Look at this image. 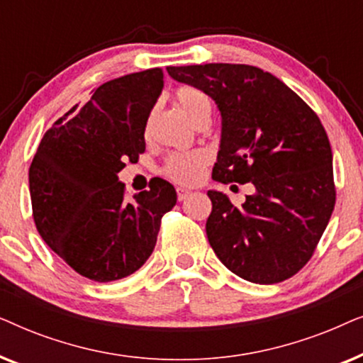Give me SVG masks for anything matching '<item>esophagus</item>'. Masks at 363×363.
<instances>
[{
	"mask_svg": "<svg viewBox=\"0 0 363 363\" xmlns=\"http://www.w3.org/2000/svg\"><path fill=\"white\" fill-rule=\"evenodd\" d=\"M177 195H178V200L183 201L191 195V190H188V188H185V186H178L177 188Z\"/></svg>",
	"mask_w": 363,
	"mask_h": 363,
	"instance_id": "1",
	"label": "esophagus"
}]
</instances>
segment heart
<instances>
[{
	"label": "heart",
	"mask_w": 363,
	"mask_h": 363,
	"mask_svg": "<svg viewBox=\"0 0 363 363\" xmlns=\"http://www.w3.org/2000/svg\"><path fill=\"white\" fill-rule=\"evenodd\" d=\"M175 102L183 116L195 127L200 122L211 118V101L198 89H180L175 94ZM208 163H210V153L205 150L175 152L168 157L163 172L173 182L191 185V183H196L203 177Z\"/></svg>",
	"instance_id": "b5f03b06"
}]
</instances>
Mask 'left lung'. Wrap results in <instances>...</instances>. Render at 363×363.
I'll return each instance as SVG.
<instances>
[{
	"mask_svg": "<svg viewBox=\"0 0 363 363\" xmlns=\"http://www.w3.org/2000/svg\"><path fill=\"white\" fill-rule=\"evenodd\" d=\"M200 89L221 113L213 180L252 183L235 206L210 190L208 241L242 279L276 284L311 259L335 205L329 138L314 111L276 76L246 64L167 67Z\"/></svg>",
	"mask_w": 363,
	"mask_h": 363,
	"instance_id": "obj_1",
	"label": "left lung"
}]
</instances>
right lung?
Segmentation results:
<instances>
[{"label":"right lung","instance_id":"add662e5","mask_svg":"<svg viewBox=\"0 0 363 363\" xmlns=\"http://www.w3.org/2000/svg\"><path fill=\"white\" fill-rule=\"evenodd\" d=\"M163 89L160 67L102 84L44 133L29 167L33 216L46 245L96 282L122 279L150 257L177 191L162 178L125 196L118 172L145 152V125Z\"/></svg>","mask_w":363,"mask_h":363}]
</instances>
